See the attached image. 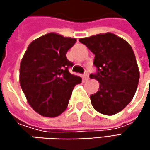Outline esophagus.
<instances>
[{
	"mask_svg": "<svg viewBox=\"0 0 150 150\" xmlns=\"http://www.w3.org/2000/svg\"><path fill=\"white\" fill-rule=\"evenodd\" d=\"M83 77H84V79H86V80H88V79L89 78V75H88V73H86L85 75H83Z\"/></svg>",
	"mask_w": 150,
	"mask_h": 150,
	"instance_id": "obj_1",
	"label": "esophagus"
}]
</instances>
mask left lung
I'll list each match as a JSON object with an SVG mask.
<instances>
[{"label":"left lung","instance_id":"1","mask_svg":"<svg viewBox=\"0 0 150 150\" xmlns=\"http://www.w3.org/2000/svg\"><path fill=\"white\" fill-rule=\"evenodd\" d=\"M80 42L95 54L97 68L91 79L99 81V90L90 96L96 111L113 115L122 111L135 96L140 72L134 51L124 39L112 33L81 38Z\"/></svg>","mask_w":150,"mask_h":150}]
</instances>
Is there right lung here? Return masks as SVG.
I'll return each instance as SVG.
<instances>
[{
    "label": "right lung",
    "instance_id": "add662e5",
    "mask_svg": "<svg viewBox=\"0 0 150 150\" xmlns=\"http://www.w3.org/2000/svg\"><path fill=\"white\" fill-rule=\"evenodd\" d=\"M75 38L48 33L28 47L20 65V84L32 108L45 117H56L67 108L81 78L69 72L66 53Z\"/></svg>",
    "mask_w": 150,
    "mask_h": 150
}]
</instances>
